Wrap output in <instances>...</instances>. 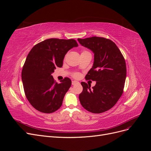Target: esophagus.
Returning <instances> with one entry per match:
<instances>
[{"instance_id":"34e87169","label":"esophagus","mask_w":151,"mask_h":151,"mask_svg":"<svg viewBox=\"0 0 151 151\" xmlns=\"http://www.w3.org/2000/svg\"><path fill=\"white\" fill-rule=\"evenodd\" d=\"M79 83L77 81H72V85H75V84H78Z\"/></svg>"}]
</instances>
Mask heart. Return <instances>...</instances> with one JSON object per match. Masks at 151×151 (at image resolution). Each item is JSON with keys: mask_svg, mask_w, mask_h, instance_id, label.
<instances>
[{"mask_svg": "<svg viewBox=\"0 0 151 151\" xmlns=\"http://www.w3.org/2000/svg\"><path fill=\"white\" fill-rule=\"evenodd\" d=\"M78 74H74V77H78Z\"/></svg>", "mask_w": 151, "mask_h": 151, "instance_id": "heart-1", "label": "heart"}]
</instances>
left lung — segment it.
Returning a JSON list of instances; mask_svg holds the SVG:
<instances>
[{
    "label": "left lung",
    "instance_id": "obj_1",
    "mask_svg": "<svg viewBox=\"0 0 151 151\" xmlns=\"http://www.w3.org/2000/svg\"><path fill=\"white\" fill-rule=\"evenodd\" d=\"M77 40L94 53L93 65L86 79L96 82L92 88L89 84L82 82L83 91L79 96L80 103L91 113L108 111L123 93L127 74L125 59L116 44L110 40L93 36Z\"/></svg>",
    "mask_w": 151,
    "mask_h": 151
}]
</instances>
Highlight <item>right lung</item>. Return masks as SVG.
I'll return each mask as SVG.
<instances>
[{"label": "right lung", "instance_id": "1", "mask_svg": "<svg viewBox=\"0 0 151 151\" xmlns=\"http://www.w3.org/2000/svg\"><path fill=\"white\" fill-rule=\"evenodd\" d=\"M78 47L73 39L50 38L32 48L22 70V82L26 96L38 111L51 113L62 104L71 80L65 77L60 83H55L52 74L56 67H62L65 54Z\"/></svg>", "mask_w": 151, "mask_h": 151}]
</instances>
